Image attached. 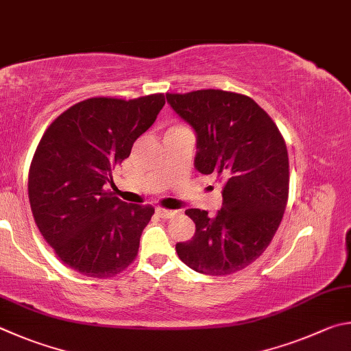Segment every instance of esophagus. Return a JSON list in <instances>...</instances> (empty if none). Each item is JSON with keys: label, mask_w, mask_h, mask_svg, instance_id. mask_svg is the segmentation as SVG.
<instances>
[{"label": "esophagus", "mask_w": 351, "mask_h": 351, "mask_svg": "<svg viewBox=\"0 0 351 351\" xmlns=\"http://www.w3.org/2000/svg\"><path fill=\"white\" fill-rule=\"evenodd\" d=\"M156 213H157L158 216L162 217V219H169V217L174 216V214H176L177 211H174V210H166V208H157Z\"/></svg>", "instance_id": "obj_1"}]
</instances>
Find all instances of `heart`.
Here are the masks:
<instances>
[{"instance_id": "heart-1", "label": "heart", "mask_w": 351, "mask_h": 351, "mask_svg": "<svg viewBox=\"0 0 351 351\" xmlns=\"http://www.w3.org/2000/svg\"><path fill=\"white\" fill-rule=\"evenodd\" d=\"M180 129H186V128L182 126V125H174L172 128H169L168 132H171V131H180Z\"/></svg>"}]
</instances>
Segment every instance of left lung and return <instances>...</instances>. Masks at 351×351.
<instances>
[{
    "label": "left lung",
    "mask_w": 351,
    "mask_h": 351,
    "mask_svg": "<svg viewBox=\"0 0 351 351\" xmlns=\"http://www.w3.org/2000/svg\"><path fill=\"white\" fill-rule=\"evenodd\" d=\"M171 108L197 134L195 168L223 182L222 208L208 216L191 208V241L176 245L194 271L226 276L251 265L278 231L290 188L285 140L248 95L222 89L166 94Z\"/></svg>",
    "instance_id": "left-lung-1"
}]
</instances>
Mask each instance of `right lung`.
Returning <instances> with one entry per match:
<instances>
[{
	"instance_id": "add662e5",
	"label": "right lung",
	"mask_w": 351,
	"mask_h": 351,
	"mask_svg": "<svg viewBox=\"0 0 351 351\" xmlns=\"http://www.w3.org/2000/svg\"><path fill=\"white\" fill-rule=\"evenodd\" d=\"M163 106V94L92 97L43 134L29 169L30 210L45 241L77 273L114 278L137 257L154 208L121 202L104 186Z\"/></svg>"
}]
</instances>
